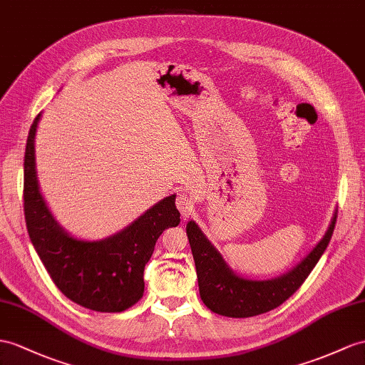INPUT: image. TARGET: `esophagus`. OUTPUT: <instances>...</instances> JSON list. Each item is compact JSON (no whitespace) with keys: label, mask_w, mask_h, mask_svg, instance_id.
I'll list each match as a JSON object with an SVG mask.
<instances>
[{"label":"esophagus","mask_w":365,"mask_h":365,"mask_svg":"<svg viewBox=\"0 0 365 365\" xmlns=\"http://www.w3.org/2000/svg\"><path fill=\"white\" fill-rule=\"evenodd\" d=\"M176 206H178V210L181 212V215L184 218H189L195 210L193 200L189 198V197H185V195H180V197L176 198Z\"/></svg>","instance_id":"esophagus-1"}]
</instances>
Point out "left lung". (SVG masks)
Wrapping results in <instances>:
<instances>
[{
  "instance_id": "1",
  "label": "left lung",
  "mask_w": 365,
  "mask_h": 365,
  "mask_svg": "<svg viewBox=\"0 0 365 365\" xmlns=\"http://www.w3.org/2000/svg\"><path fill=\"white\" fill-rule=\"evenodd\" d=\"M336 213H333L330 226L313 251L291 271L271 280H254L238 275L209 242L200 226L195 221H189L185 230L204 305L213 313L227 317L259 316L282 305L300 288L325 252L334 230Z\"/></svg>"
}]
</instances>
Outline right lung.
Segmentation results:
<instances>
[{
    "instance_id": "add662e5",
    "label": "right lung",
    "mask_w": 365,
    "mask_h": 365,
    "mask_svg": "<svg viewBox=\"0 0 365 365\" xmlns=\"http://www.w3.org/2000/svg\"><path fill=\"white\" fill-rule=\"evenodd\" d=\"M29 130L24 153V218L29 238L52 282L74 304L101 313H120L144 296V269L167 227L180 225L170 195L145 210L118 234L82 240L61 227L40 192L35 167V133Z\"/></svg>"
}]
</instances>
